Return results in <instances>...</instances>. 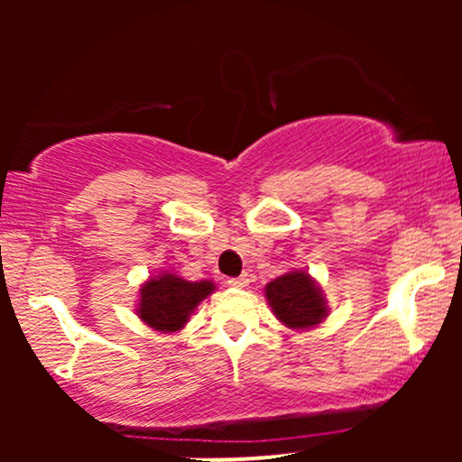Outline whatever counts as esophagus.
I'll return each instance as SVG.
<instances>
[{
    "label": "esophagus",
    "instance_id": "obj_1",
    "mask_svg": "<svg viewBox=\"0 0 462 462\" xmlns=\"http://www.w3.org/2000/svg\"><path fill=\"white\" fill-rule=\"evenodd\" d=\"M226 282L230 286H241V289H243V286L249 284V275L243 273V275H238V278H227Z\"/></svg>",
    "mask_w": 462,
    "mask_h": 462
}]
</instances>
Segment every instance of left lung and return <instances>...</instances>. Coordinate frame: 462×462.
<instances>
[{"label":"left lung","mask_w":462,"mask_h":462,"mask_svg":"<svg viewBox=\"0 0 462 462\" xmlns=\"http://www.w3.org/2000/svg\"><path fill=\"white\" fill-rule=\"evenodd\" d=\"M264 295H267L273 315L284 326L295 328V330L317 326L328 315L321 289L304 272H291L272 280L264 286Z\"/></svg>","instance_id":"obj_1"}]
</instances>
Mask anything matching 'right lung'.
I'll list each match as a JSON object with an SVG mask.
<instances>
[{"label": "right lung", "mask_w": 462, "mask_h": 462, "mask_svg": "<svg viewBox=\"0 0 462 462\" xmlns=\"http://www.w3.org/2000/svg\"><path fill=\"white\" fill-rule=\"evenodd\" d=\"M215 291L208 280L189 282L173 273H162L141 286L139 317L158 332H178L189 321L190 312L206 295Z\"/></svg>", "instance_id": "obj_1"}]
</instances>
